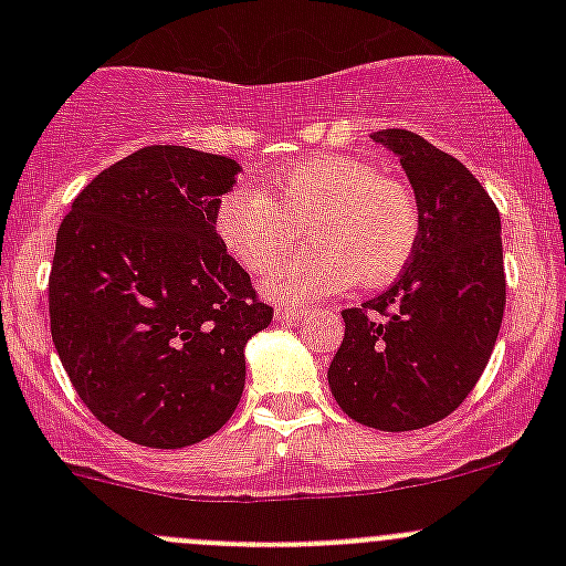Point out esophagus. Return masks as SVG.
<instances>
[{"label": "esophagus", "instance_id": "1", "mask_svg": "<svg viewBox=\"0 0 566 566\" xmlns=\"http://www.w3.org/2000/svg\"><path fill=\"white\" fill-rule=\"evenodd\" d=\"M306 312L304 310H293V306H279L276 310V319L279 323H295V319H304Z\"/></svg>", "mask_w": 566, "mask_h": 566}]
</instances>
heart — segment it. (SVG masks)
Wrapping results in <instances>:
<instances>
[{"label":"heart","mask_w":566,"mask_h":566,"mask_svg":"<svg viewBox=\"0 0 566 566\" xmlns=\"http://www.w3.org/2000/svg\"><path fill=\"white\" fill-rule=\"evenodd\" d=\"M306 226L316 247L277 266ZM216 230L251 273L275 264L262 290L284 304H310L356 279L389 284L419 243V202L402 180L350 156L293 164L273 180L271 197L235 186L216 205Z\"/></svg>","instance_id":"heart-1"}]
</instances>
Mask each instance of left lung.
<instances>
[{
    "instance_id": "8db88e82",
    "label": "left lung",
    "mask_w": 566,
    "mask_h": 566,
    "mask_svg": "<svg viewBox=\"0 0 566 566\" xmlns=\"http://www.w3.org/2000/svg\"><path fill=\"white\" fill-rule=\"evenodd\" d=\"M373 139L402 164L421 232L397 282L342 312L328 386L358 424L408 432L447 419L488 367L506 304L501 216L482 182L419 134Z\"/></svg>"
}]
</instances>
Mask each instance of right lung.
<instances>
[{
  "label": "right lung",
  "mask_w": 566,
  "mask_h": 566,
  "mask_svg": "<svg viewBox=\"0 0 566 566\" xmlns=\"http://www.w3.org/2000/svg\"><path fill=\"white\" fill-rule=\"evenodd\" d=\"M238 172L227 156L142 147L84 186L56 232L51 339L95 419L142 447L219 432L247 342L273 319L216 232Z\"/></svg>",
  "instance_id": "1"
}]
</instances>
